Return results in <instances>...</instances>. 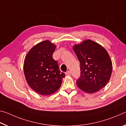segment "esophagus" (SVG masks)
Listing matches in <instances>:
<instances>
[{
  "mask_svg": "<svg viewBox=\"0 0 126 126\" xmlns=\"http://www.w3.org/2000/svg\"><path fill=\"white\" fill-rule=\"evenodd\" d=\"M65 74H66V75H67V76H70L71 75V71H67L66 73H65Z\"/></svg>",
  "mask_w": 126,
  "mask_h": 126,
  "instance_id": "esophagus-1",
  "label": "esophagus"
}]
</instances>
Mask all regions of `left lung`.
<instances>
[{"mask_svg":"<svg viewBox=\"0 0 126 126\" xmlns=\"http://www.w3.org/2000/svg\"><path fill=\"white\" fill-rule=\"evenodd\" d=\"M73 49L80 63L81 75L77 81L78 88L91 94L103 88L112 72V61L106 49L90 40L75 45Z\"/></svg>","mask_w":126,"mask_h":126,"instance_id":"8db88e82","label":"left lung"}]
</instances>
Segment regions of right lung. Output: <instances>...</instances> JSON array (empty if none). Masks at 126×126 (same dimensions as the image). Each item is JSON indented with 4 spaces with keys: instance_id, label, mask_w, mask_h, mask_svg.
Returning a JSON list of instances; mask_svg holds the SVG:
<instances>
[{
    "instance_id": "obj_1",
    "label": "right lung",
    "mask_w": 126,
    "mask_h": 126,
    "mask_svg": "<svg viewBox=\"0 0 126 126\" xmlns=\"http://www.w3.org/2000/svg\"><path fill=\"white\" fill-rule=\"evenodd\" d=\"M56 46L48 40L38 43L25 57L23 70L28 85L37 93L48 95L60 87L65 74L61 73L57 61L53 60Z\"/></svg>"
}]
</instances>
